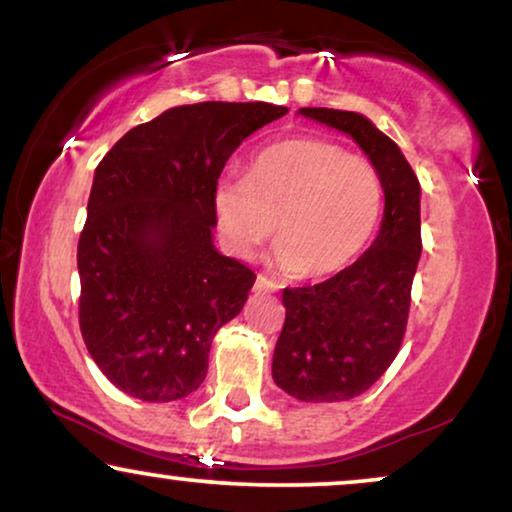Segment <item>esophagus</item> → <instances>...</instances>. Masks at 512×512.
Returning <instances> with one entry per match:
<instances>
[{"label": "esophagus", "instance_id": "1", "mask_svg": "<svg viewBox=\"0 0 512 512\" xmlns=\"http://www.w3.org/2000/svg\"><path fill=\"white\" fill-rule=\"evenodd\" d=\"M254 289H256V291H277V289H279V284H277V282H272L270 277L258 275V277H256Z\"/></svg>", "mask_w": 512, "mask_h": 512}]
</instances>
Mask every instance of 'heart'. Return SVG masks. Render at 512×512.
<instances>
[{
    "label": "heart",
    "mask_w": 512,
    "mask_h": 512,
    "mask_svg": "<svg viewBox=\"0 0 512 512\" xmlns=\"http://www.w3.org/2000/svg\"><path fill=\"white\" fill-rule=\"evenodd\" d=\"M384 186L368 158L324 137H289L251 160L247 179H223L214 214L226 247L249 258L277 230L279 268L300 279L345 270L382 219Z\"/></svg>",
    "instance_id": "1"
}]
</instances>
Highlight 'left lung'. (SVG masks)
Here are the masks:
<instances>
[{"instance_id": "1", "label": "left lung", "mask_w": 512, "mask_h": 512, "mask_svg": "<svg viewBox=\"0 0 512 512\" xmlns=\"http://www.w3.org/2000/svg\"><path fill=\"white\" fill-rule=\"evenodd\" d=\"M300 114L347 132L384 186L382 228L366 254L326 282L282 296L286 319L272 356L277 387L305 403H338L373 387L401 349L422 254L419 181L401 149L366 116L324 107Z\"/></svg>"}]
</instances>
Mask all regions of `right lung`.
<instances>
[{"mask_svg": "<svg viewBox=\"0 0 512 512\" xmlns=\"http://www.w3.org/2000/svg\"><path fill=\"white\" fill-rule=\"evenodd\" d=\"M268 102L167 109L111 146L79 237V326L107 380L149 403L193 394L216 331L247 303L254 270L219 254L214 191L233 151L286 114Z\"/></svg>", "mask_w": 512, "mask_h": 512, "instance_id": "add662e5", "label": "right lung"}]
</instances>
